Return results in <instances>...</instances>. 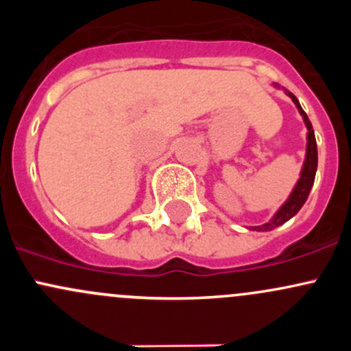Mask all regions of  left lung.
<instances>
[{"instance_id": "obj_1", "label": "left lung", "mask_w": 351, "mask_h": 351, "mask_svg": "<svg viewBox=\"0 0 351 351\" xmlns=\"http://www.w3.org/2000/svg\"><path fill=\"white\" fill-rule=\"evenodd\" d=\"M275 86H278V84H275ZM287 95H289V97L292 98V101H293V104H295V107H297V110H299L300 115H302L304 123H306V127H307L306 161H304V166H302V171H300L299 182L295 183V186H293L292 193H290V197L287 198L285 204L282 205L280 208H278L277 214H275L274 217H271L270 221L267 222V224L256 226V228H253V231H271V229L278 228V226L285 224V222L289 221V219H292L293 215H295L297 212L300 210V207H302V205L306 204L307 197H309L311 189H313V185H314V178H316L317 146H316V137H314L313 123H311V120L307 119L306 112H304L302 107H300L299 100H297V98L293 97V95L290 93V91H287Z\"/></svg>"}]
</instances>
